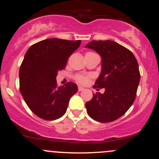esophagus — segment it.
I'll use <instances>...</instances> for the list:
<instances>
[{
  "instance_id": "esophagus-1",
  "label": "esophagus",
  "mask_w": 159,
  "mask_h": 159,
  "mask_svg": "<svg viewBox=\"0 0 159 159\" xmlns=\"http://www.w3.org/2000/svg\"><path fill=\"white\" fill-rule=\"evenodd\" d=\"M84 87H81V86H78V91H79V92H81V91H82V90H84Z\"/></svg>"
}]
</instances>
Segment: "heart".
<instances>
[{"instance_id": "obj_1", "label": "heart", "mask_w": 159, "mask_h": 159, "mask_svg": "<svg viewBox=\"0 0 159 159\" xmlns=\"http://www.w3.org/2000/svg\"><path fill=\"white\" fill-rule=\"evenodd\" d=\"M75 79H76V81H77L78 82H79V83L85 84L87 82L88 78H87V77H86V76H84V75H78V76H76Z\"/></svg>"}]
</instances>
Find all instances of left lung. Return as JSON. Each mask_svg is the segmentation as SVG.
<instances>
[{
  "mask_svg": "<svg viewBox=\"0 0 159 159\" xmlns=\"http://www.w3.org/2000/svg\"><path fill=\"white\" fill-rule=\"evenodd\" d=\"M85 47L101 56V73L93 88H105L104 93H96L86 102L87 112L100 123L114 121L135 99L140 78L138 61L132 52L111 40H93Z\"/></svg>",
  "mask_w": 159,
  "mask_h": 159,
  "instance_id": "1",
  "label": "left lung"
}]
</instances>
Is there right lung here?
<instances>
[{"instance_id":"add662e5","label":"right lung","mask_w":159,"mask_h":159,"mask_svg":"<svg viewBox=\"0 0 159 159\" xmlns=\"http://www.w3.org/2000/svg\"><path fill=\"white\" fill-rule=\"evenodd\" d=\"M80 45L81 40L52 38L38 42L27 51L19 70L20 92L29 108L42 119L61 117L77 93L73 82L57 87L56 77Z\"/></svg>"}]
</instances>
